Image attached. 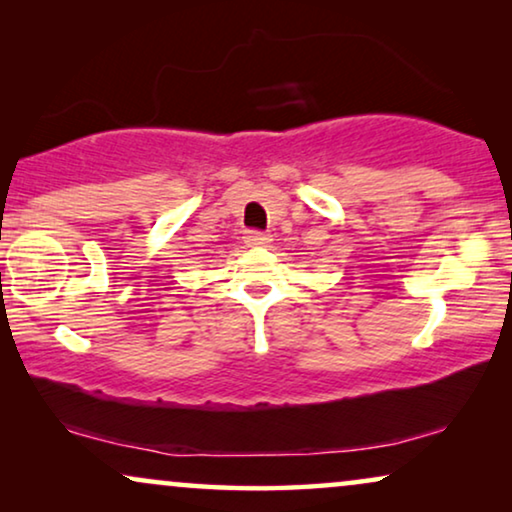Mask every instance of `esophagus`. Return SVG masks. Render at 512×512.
Masks as SVG:
<instances>
[{"label":"esophagus","instance_id":"34e87169","mask_svg":"<svg viewBox=\"0 0 512 512\" xmlns=\"http://www.w3.org/2000/svg\"><path fill=\"white\" fill-rule=\"evenodd\" d=\"M244 242H247L249 247H265V244L270 242V235L261 233V230H249V233L244 235Z\"/></svg>","mask_w":512,"mask_h":512}]
</instances>
